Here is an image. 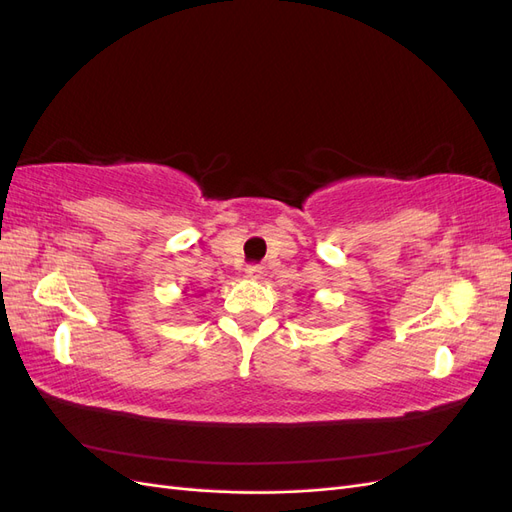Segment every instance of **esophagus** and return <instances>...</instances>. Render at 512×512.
I'll use <instances>...</instances> for the list:
<instances>
[{
    "mask_svg": "<svg viewBox=\"0 0 512 512\" xmlns=\"http://www.w3.org/2000/svg\"><path fill=\"white\" fill-rule=\"evenodd\" d=\"M260 273H262L260 265H247L245 267V277H247V280H258Z\"/></svg>",
    "mask_w": 512,
    "mask_h": 512,
    "instance_id": "34e87169",
    "label": "esophagus"
}]
</instances>
